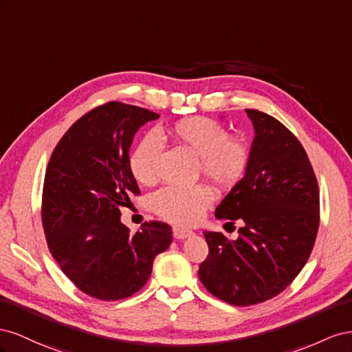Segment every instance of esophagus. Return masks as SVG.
Segmentation results:
<instances>
[{
	"instance_id": "34e87169",
	"label": "esophagus",
	"mask_w": 352,
	"mask_h": 352,
	"mask_svg": "<svg viewBox=\"0 0 352 352\" xmlns=\"http://www.w3.org/2000/svg\"><path fill=\"white\" fill-rule=\"evenodd\" d=\"M173 234H174V237L175 239H178V240H182V239H186V237H190L193 234V232L192 230H188V228H183V227H173Z\"/></svg>"
}]
</instances>
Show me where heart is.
<instances>
[{"label":"heart","instance_id":"obj_1","mask_svg":"<svg viewBox=\"0 0 352 352\" xmlns=\"http://www.w3.org/2000/svg\"><path fill=\"white\" fill-rule=\"evenodd\" d=\"M168 135L199 156V173L217 187L234 186L246 173L250 152L242 138L230 135L228 129L214 119L204 116L184 118L168 128ZM160 138L150 133L129 153V169L142 184H153L159 175ZM212 204V193L205 186L190 188L164 187L155 193V212L179 226L195 224Z\"/></svg>","mask_w":352,"mask_h":352}]
</instances>
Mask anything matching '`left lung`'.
<instances>
[{"mask_svg":"<svg viewBox=\"0 0 352 352\" xmlns=\"http://www.w3.org/2000/svg\"><path fill=\"white\" fill-rule=\"evenodd\" d=\"M246 113L255 128L249 165L215 209L243 227L236 240L204 232L209 254L199 267L208 292L236 307L282 294L307 264L320 224L318 184L302 144L276 118Z\"/></svg>","mask_w":352,"mask_h":352,"instance_id":"8db88e82","label":"left lung"}]
</instances>
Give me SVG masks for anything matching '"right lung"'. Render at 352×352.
Returning <instances> with one entry per match:
<instances>
[{
  "label": "right lung",
  "instance_id": "right-lung-1",
  "mask_svg": "<svg viewBox=\"0 0 352 352\" xmlns=\"http://www.w3.org/2000/svg\"><path fill=\"white\" fill-rule=\"evenodd\" d=\"M159 115L109 102L89 110L60 138L45 170L43 227L47 245L66 277L100 300L134 295L152 274L153 259L173 242L160 221L129 233L120 209L140 188L129 169L138 128Z\"/></svg>",
  "mask_w": 352,
  "mask_h": 352
}]
</instances>
